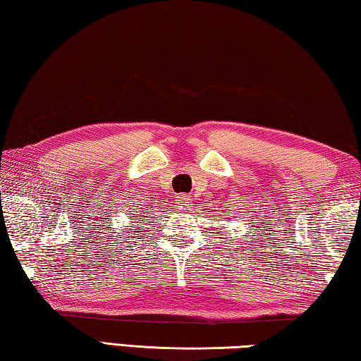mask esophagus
Instances as JSON below:
<instances>
[{
  "label": "esophagus",
  "instance_id": "34e87169",
  "mask_svg": "<svg viewBox=\"0 0 361 361\" xmlns=\"http://www.w3.org/2000/svg\"><path fill=\"white\" fill-rule=\"evenodd\" d=\"M190 197L188 195H179V197L176 198V204H177V209L179 211H185L188 206H190Z\"/></svg>",
  "mask_w": 361,
  "mask_h": 361
}]
</instances>
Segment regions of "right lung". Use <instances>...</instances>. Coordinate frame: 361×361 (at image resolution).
Masks as SVG:
<instances>
[{
  "label": "right lung",
  "mask_w": 361,
  "mask_h": 361,
  "mask_svg": "<svg viewBox=\"0 0 361 361\" xmlns=\"http://www.w3.org/2000/svg\"><path fill=\"white\" fill-rule=\"evenodd\" d=\"M139 212V214H136L135 212ZM126 216H130V219H133V217H137V216H142V212L141 211H139V207H135V209H133V211H128V212H126ZM142 222H145V220H142ZM135 226L136 225H133V228H135Z\"/></svg>",
  "instance_id": "right-lung-1"
}]
</instances>
